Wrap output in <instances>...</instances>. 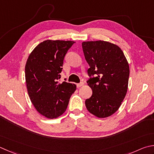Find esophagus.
<instances>
[{"label":"esophagus","mask_w":154,"mask_h":154,"mask_svg":"<svg viewBox=\"0 0 154 154\" xmlns=\"http://www.w3.org/2000/svg\"><path fill=\"white\" fill-rule=\"evenodd\" d=\"M83 85H84V83L83 82H81L79 83H77V87H82Z\"/></svg>","instance_id":"obj_1"}]
</instances>
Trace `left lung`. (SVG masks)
Wrapping results in <instances>:
<instances>
[{
	"label": "left lung",
	"instance_id": "obj_1",
	"mask_svg": "<svg viewBox=\"0 0 154 154\" xmlns=\"http://www.w3.org/2000/svg\"><path fill=\"white\" fill-rule=\"evenodd\" d=\"M82 47L90 67L87 83L93 91L85 100L86 107L96 117H107L118 110L127 93L128 62L122 50L109 42L85 41Z\"/></svg>",
	"mask_w": 154,
	"mask_h": 154
}]
</instances>
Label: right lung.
<instances>
[{"label":"right lung","mask_w":154,"mask_h":154,"mask_svg":"<svg viewBox=\"0 0 154 154\" xmlns=\"http://www.w3.org/2000/svg\"><path fill=\"white\" fill-rule=\"evenodd\" d=\"M75 42L47 40L36 47L25 65V80L29 98L39 113L49 119L61 116L67 109L76 85L61 78L63 60Z\"/></svg>","instance_id":"obj_1"}]
</instances>
